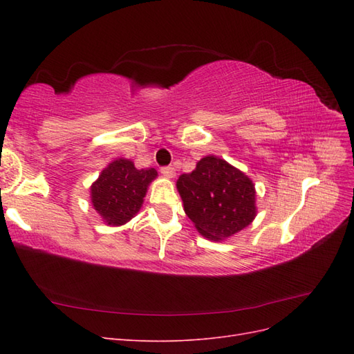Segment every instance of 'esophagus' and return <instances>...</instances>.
I'll return each instance as SVG.
<instances>
[{
    "instance_id": "1",
    "label": "esophagus",
    "mask_w": 354,
    "mask_h": 354,
    "mask_svg": "<svg viewBox=\"0 0 354 354\" xmlns=\"http://www.w3.org/2000/svg\"><path fill=\"white\" fill-rule=\"evenodd\" d=\"M160 173H162L167 178H173L176 176V169L173 165H168V167L160 168Z\"/></svg>"
}]
</instances>
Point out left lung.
Instances as JSON below:
<instances>
[{
    "instance_id": "left-lung-1",
    "label": "left lung",
    "mask_w": 354,
    "mask_h": 354,
    "mask_svg": "<svg viewBox=\"0 0 354 354\" xmlns=\"http://www.w3.org/2000/svg\"><path fill=\"white\" fill-rule=\"evenodd\" d=\"M177 189L187 217L208 239H226L255 217L252 181L224 159H201L195 171L178 177Z\"/></svg>"
}]
</instances>
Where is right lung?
I'll list each match as a JSON object with an SVG mask.
<instances>
[{
	"mask_svg": "<svg viewBox=\"0 0 354 354\" xmlns=\"http://www.w3.org/2000/svg\"><path fill=\"white\" fill-rule=\"evenodd\" d=\"M156 176L155 168L137 169L128 159L113 160L91 186L94 209L111 226H121L140 209L147 186Z\"/></svg>",
	"mask_w": 354,
	"mask_h": 354,
	"instance_id": "1",
	"label": "right lung"
}]
</instances>
